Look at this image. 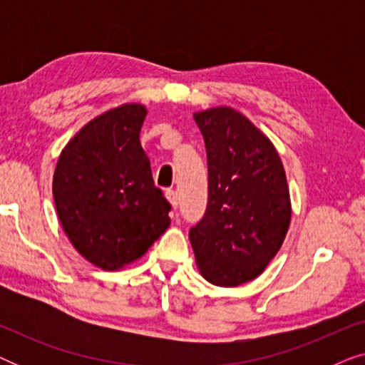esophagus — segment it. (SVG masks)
I'll list each match as a JSON object with an SVG mask.
<instances>
[{
    "mask_svg": "<svg viewBox=\"0 0 365 365\" xmlns=\"http://www.w3.org/2000/svg\"><path fill=\"white\" fill-rule=\"evenodd\" d=\"M166 199H168L169 202H171L173 209H178V204H179V196H178V192L174 191V189H168V191H166Z\"/></svg>",
    "mask_w": 365,
    "mask_h": 365,
    "instance_id": "esophagus-1",
    "label": "esophagus"
}]
</instances>
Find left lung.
I'll list each match as a JSON object with an SVG mask.
<instances>
[{
  "label": "left lung",
  "mask_w": 365,
  "mask_h": 365,
  "mask_svg": "<svg viewBox=\"0 0 365 365\" xmlns=\"http://www.w3.org/2000/svg\"><path fill=\"white\" fill-rule=\"evenodd\" d=\"M192 116L206 143L209 197L189 239L202 277L236 287L261 276L287 236L286 171L271 139L237 109L216 106Z\"/></svg>",
  "instance_id": "8db88e82"
}]
</instances>
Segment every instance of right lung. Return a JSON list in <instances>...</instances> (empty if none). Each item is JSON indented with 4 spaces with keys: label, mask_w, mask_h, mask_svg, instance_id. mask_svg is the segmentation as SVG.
<instances>
[{
    "label": "right lung",
    "mask_w": 365,
    "mask_h": 365,
    "mask_svg": "<svg viewBox=\"0 0 365 365\" xmlns=\"http://www.w3.org/2000/svg\"><path fill=\"white\" fill-rule=\"evenodd\" d=\"M148 109L124 103L84 124L53 174L58 219L73 247L103 271L141 259L169 227V202L154 186L139 141Z\"/></svg>",
    "instance_id": "add662e5"
}]
</instances>
